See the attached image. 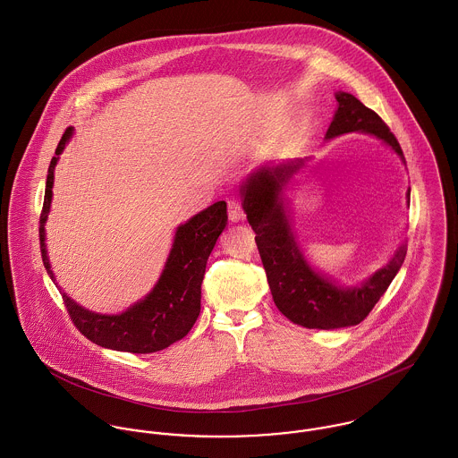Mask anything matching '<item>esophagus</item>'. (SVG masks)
<instances>
[{
  "mask_svg": "<svg viewBox=\"0 0 458 458\" xmlns=\"http://www.w3.org/2000/svg\"><path fill=\"white\" fill-rule=\"evenodd\" d=\"M227 215H229L231 222H240V220L245 218V211H243L242 204L238 200H234V199L227 200Z\"/></svg>",
  "mask_w": 458,
  "mask_h": 458,
  "instance_id": "34e87169",
  "label": "esophagus"
}]
</instances>
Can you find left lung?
<instances>
[{
    "mask_svg": "<svg viewBox=\"0 0 458 458\" xmlns=\"http://www.w3.org/2000/svg\"><path fill=\"white\" fill-rule=\"evenodd\" d=\"M335 97L338 109L327 129V139L349 131L372 133L392 146L405 164L396 137L377 113L365 107L351 93L338 91ZM301 165V158L278 165H264L250 174L242 187L243 209L256 233L273 301L289 321L309 329L360 325L390 287L405 259L407 245H402L392 261L356 287H338L325 275L314 271L291 233L287 209L280 199V192ZM409 199L411 191H407V202Z\"/></svg>",
    "mask_w": 458,
    "mask_h": 458,
    "instance_id": "obj_1",
    "label": "left lung"
}]
</instances>
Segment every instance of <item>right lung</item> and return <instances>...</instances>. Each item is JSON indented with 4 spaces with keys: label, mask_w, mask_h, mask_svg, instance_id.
I'll return each mask as SVG.
<instances>
[{
    "label": "right lung",
    "mask_w": 458,
    "mask_h": 458,
    "mask_svg": "<svg viewBox=\"0 0 458 458\" xmlns=\"http://www.w3.org/2000/svg\"><path fill=\"white\" fill-rule=\"evenodd\" d=\"M72 131V127L66 129L58 142L56 157L51 160L46 182L44 208L40 213V252L53 282L56 278L46 250L44 224L51 208L58 155L65 149ZM225 224L227 204L225 200H218L180 225L165 267L153 291L144 300L137 301L129 310L118 316L89 312L64 293V303L73 327L97 345L133 354L157 352L182 340L192 329L199 318L200 284L204 278L206 262Z\"/></svg>",
    "instance_id": "1"
}]
</instances>
